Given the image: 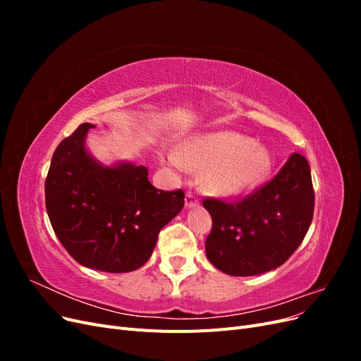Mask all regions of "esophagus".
Segmentation results:
<instances>
[{"label":"esophagus","instance_id":"34e87169","mask_svg":"<svg viewBox=\"0 0 361 361\" xmlns=\"http://www.w3.org/2000/svg\"><path fill=\"white\" fill-rule=\"evenodd\" d=\"M199 206V200L195 195H192L191 192H188L187 195H185V207H188V209H192V207Z\"/></svg>","mask_w":361,"mask_h":361}]
</instances>
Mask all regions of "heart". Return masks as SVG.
I'll use <instances>...</instances> for the list:
<instances>
[{
	"mask_svg": "<svg viewBox=\"0 0 361 361\" xmlns=\"http://www.w3.org/2000/svg\"><path fill=\"white\" fill-rule=\"evenodd\" d=\"M176 167L202 171V188L215 197H236L264 182L272 157L250 137L221 130L194 137L171 157Z\"/></svg>",
	"mask_w": 361,
	"mask_h": 361,
	"instance_id": "b5f03b06",
	"label": "heart"
}]
</instances>
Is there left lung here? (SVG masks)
Returning <instances> with one entry per match:
<instances>
[{
    "mask_svg": "<svg viewBox=\"0 0 361 361\" xmlns=\"http://www.w3.org/2000/svg\"><path fill=\"white\" fill-rule=\"evenodd\" d=\"M212 216L206 256L228 276L248 277L276 269L307 233L314 206L309 162L292 154L277 176L238 203L207 199Z\"/></svg>",
    "mask_w": 361,
    "mask_h": 361,
    "instance_id": "8db88e82",
    "label": "left lung"
}]
</instances>
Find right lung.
Instances as JSON below:
<instances>
[{
	"instance_id": "obj_1",
	"label": "right lung",
	"mask_w": 361,
	"mask_h": 361,
	"mask_svg": "<svg viewBox=\"0 0 361 361\" xmlns=\"http://www.w3.org/2000/svg\"><path fill=\"white\" fill-rule=\"evenodd\" d=\"M82 123L52 155L45 182L51 226L68 253L85 268L130 272L154 253L158 233L183 207V192L157 190L147 169L129 161L110 166L85 146Z\"/></svg>"
}]
</instances>
